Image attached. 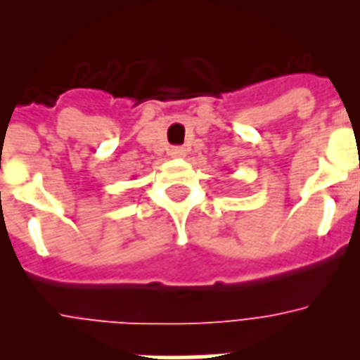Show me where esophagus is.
I'll use <instances>...</instances> for the list:
<instances>
[{
    "mask_svg": "<svg viewBox=\"0 0 360 360\" xmlns=\"http://www.w3.org/2000/svg\"><path fill=\"white\" fill-rule=\"evenodd\" d=\"M169 157H174V158L185 157V149H183V147H172V149H169Z\"/></svg>",
    "mask_w": 360,
    "mask_h": 360,
    "instance_id": "1",
    "label": "esophagus"
}]
</instances>
